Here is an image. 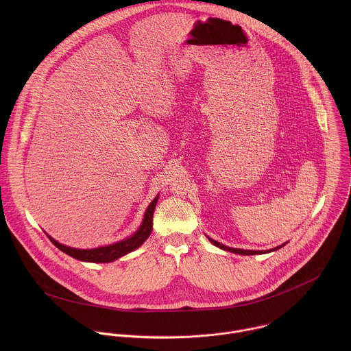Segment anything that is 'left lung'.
<instances>
[{
    "label": "left lung",
    "instance_id": "8db88e82",
    "mask_svg": "<svg viewBox=\"0 0 351 351\" xmlns=\"http://www.w3.org/2000/svg\"><path fill=\"white\" fill-rule=\"evenodd\" d=\"M210 239V237H208ZM210 241L214 244V245H217V247H219V248H222V250H226V252H230V253H234V254H241V256H253V254H263V253H269V252H256V250H241V248H232V247H226V245H223V244H221V243H218L217 240H213V239H210ZM285 244H282V245H279V247H275V248H271V252H275V250H278V248H280V247H283Z\"/></svg>",
    "mask_w": 351,
    "mask_h": 351
}]
</instances>
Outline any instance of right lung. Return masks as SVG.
<instances>
[{"label": "right lung", "instance_id": "obj_1", "mask_svg": "<svg viewBox=\"0 0 351 351\" xmlns=\"http://www.w3.org/2000/svg\"><path fill=\"white\" fill-rule=\"evenodd\" d=\"M157 202H158V195L153 199L152 204L148 206V208L144 214L143 223L133 236H130L122 241H118L115 244H111V245L98 247V248H93V250H79V248H72V247L64 245V244L58 243L57 240H54L53 237H49V236L48 237L53 241V244L56 247H58L61 250V252H64L65 254H68L76 260L87 261V263H111V261H115L119 257L133 252V250L140 247L147 240V237L153 230V215H154Z\"/></svg>", "mask_w": 351, "mask_h": 351}]
</instances>
